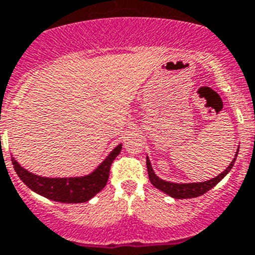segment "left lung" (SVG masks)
Returning <instances> with one entry per match:
<instances>
[{
  "label": "left lung",
  "mask_w": 255,
  "mask_h": 255,
  "mask_svg": "<svg viewBox=\"0 0 255 255\" xmlns=\"http://www.w3.org/2000/svg\"><path fill=\"white\" fill-rule=\"evenodd\" d=\"M237 153H239V150H237L236 155H235V159L231 161L229 167L227 168L224 172L219 174L218 177L211 178V180L205 181V182H193V184H173V182H168V181H164L161 178H159L153 172L152 167H151V163L147 157V170H148V177H150L151 184L155 186L159 190L164 191L165 194L170 195L172 198L176 199H186V198H197L199 195H203L205 193H207L210 189H212L215 185H218L223 178L226 177L227 173L229 170L232 169L233 164L236 161Z\"/></svg>",
  "instance_id": "obj_1"
}]
</instances>
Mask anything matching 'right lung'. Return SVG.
<instances>
[{
  "mask_svg": "<svg viewBox=\"0 0 255 255\" xmlns=\"http://www.w3.org/2000/svg\"><path fill=\"white\" fill-rule=\"evenodd\" d=\"M121 148L123 144H119L91 174L85 177H40L20 167L14 157H11V163L19 178L37 194L62 203H83L90 201L107 185L111 165L121 152Z\"/></svg>",
  "mask_w": 255,
  "mask_h": 255,
  "instance_id": "obj_1",
  "label": "right lung"
}]
</instances>
